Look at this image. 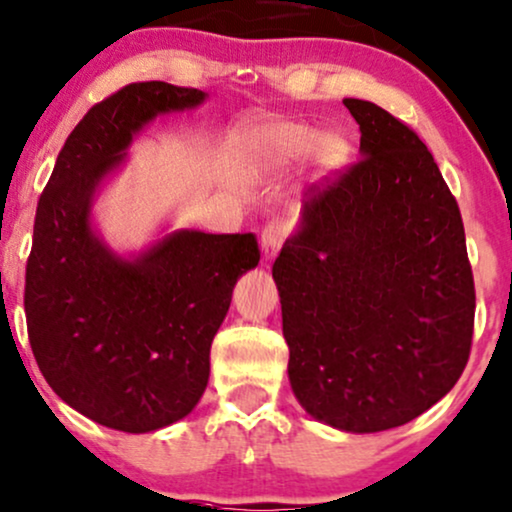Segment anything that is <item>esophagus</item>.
I'll return each mask as SVG.
<instances>
[{"mask_svg":"<svg viewBox=\"0 0 512 512\" xmlns=\"http://www.w3.org/2000/svg\"><path fill=\"white\" fill-rule=\"evenodd\" d=\"M285 237H287L285 222H282V220H270L268 225H266V230L261 232V251H263V256L273 258L275 254H278L282 242H285Z\"/></svg>","mask_w":512,"mask_h":512,"instance_id":"obj_1","label":"esophagus"}]
</instances>
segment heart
<instances>
[{"label":"heart","instance_id":"b5f03b06","mask_svg":"<svg viewBox=\"0 0 512 512\" xmlns=\"http://www.w3.org/2000/svg\"><path fill=\"white\" fill-rule=\"evenodd\" d=\"M268 138L280 150H285V153H290V155L306 153V150L316 143L314 131L306 129V126H299V124H273L268 129ZM316 153H318V158H321V162L333 165V162L340 160L342 143L335 136H323V138H318Z\"/></svg>","mask_w":512,"mask_h":512}]
</instances>
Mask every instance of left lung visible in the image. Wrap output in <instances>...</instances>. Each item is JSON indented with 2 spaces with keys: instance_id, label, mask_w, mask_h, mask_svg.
Segmentation results:
<instances>
[{
  "instance_id": "obj_1",
  "label": "left lung",
  "mask_w": 512,
  "mask_h": 512,
  "mask_svg": "<svg viewBox=\"0 0 512 512\" xmlns=\"http://www.w3.org/2000/svg\"><path fill=\"white\" fill-rule=\"evenodd\" d=\"M342 102L362 158L311 186L273 278L297 400L318 422L374 434L458 383L474 278L458 201L422 138L374 102Z\"/></svg>"
}]
</instances>
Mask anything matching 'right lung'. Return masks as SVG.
Instances as JSON below:
<instances>
[{
	"mask_svg": "<svg viewBox=\"0 0 512 512\" xmlns=\"http://www.w3.org/2000/svg\"><path fill=\"white\" fill-rule=\"evenodd\" d=\"M203 100V90L143 81L93 105L35 210L23 294L35 362L66 405L126 434L194 410L234 285L261 258L254 234L179 230L129 261L90 230L95 191L136 131Z\"/></svg>",
	"mask_w": 512,
	"mask_h": 512,
	"instance_id": "right-lung-1",
	"label": "right lung"
}]
</instances>
